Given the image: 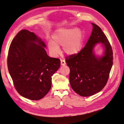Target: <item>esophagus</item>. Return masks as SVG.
Instances as JSON below:
<instances>
[{
    "instance_id": "34e87169",
    "label": "esophagus",
    "mask_w": 124,
    "mask_h": 124,
    "mask_svg": "<svg viewBox=\"0 0 124 124\" xmlns=\"http://www.w3.org/2000/svg\"><path fill=\"white\" fill-rule=\"evenodd\" d=\"M61 65L62 66H64L66 65V62L65 60L63 59H61Z\"/></svg>"
}]
</instances>
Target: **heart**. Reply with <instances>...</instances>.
Returning <instances> with one entry per match:
<instances>
[{
    "label": "heart",
    "instance_id": "b5f03b06",
    "mask_svg": "<svg viewBox=\"0 0 124 124\" xmlns=\"http://www.w3.org/2000/svg\"><path fill=\"white\" fill-rule=\"evenodd\" d=\"M84 39L83 33L78 28L59 29L52 35V41L47 46L51 55L56 57L61 52L60 46H63L65 53L69 55L78 53L82 49Z\"/></svg>",
    "mask_w": 124,
    "mask_h": 124
}]
</instances>
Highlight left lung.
Here are the masks:
<instances>
[{"instance_id":"1","label":"left lung","mask_w":124,"mask_h":124,"mask_svg":"<svg viewBox=\"0 0 124 124\" xmlns=\"http://www.w3.org/2000/svg\"><path fill=\"white\" fill-rule=\"evenodd\" d=\"M92 24L93 31L85 46L78 54L66 58L70 68V85L83 97L92 96L104 88L113 65V51L109 41L98 25ZM97 43L105 47L104 55L100 58H97L93 51Z\"/></svg>"}]
</instances>
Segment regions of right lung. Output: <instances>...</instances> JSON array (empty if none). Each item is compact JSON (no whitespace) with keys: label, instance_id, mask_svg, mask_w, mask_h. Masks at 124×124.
I'll return each mask as SVG.
<instances>
[{"label":"right lung","instance_id":"add662e5","mask_svg":"<svg viewBox=\"0 0 124 124\" xmlns=\"http://www.w3.org/2000/svg\"><path fill=\"white\" fill-rule=\"evenodd\" d=\"M46 45L34 33L26 29L18 32L8 51L7 65L17 92L26 98L38 100L52 85V76L61 66L58 58L48 56Z\"/></svg>","mask_w":124,"mask_h":124}]
</instances>
